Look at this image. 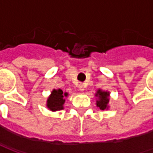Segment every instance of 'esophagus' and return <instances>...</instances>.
I'll return each mask as SVG.
<instances>
[{"label":"esophagus","mask_w":153,"mask_h":153,"mask_svg":"<svg viewBox=\"0 0 153 153\" xmlns=\"http://www.w3.org/2000/svg\"><path fill=\"white\" fill-rule=\"evenodd\" d=\"M79 89L81 92H83V91L85 90V86H84V84L79 83Z\"/></svg>","instance_id":"34e87169"}]
</instances>
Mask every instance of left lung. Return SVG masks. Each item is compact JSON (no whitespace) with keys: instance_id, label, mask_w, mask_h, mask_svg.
Listing matches in <instances>:
<instances>
[{"instance_id":"1","label":"left lung","mask_w":153,"mask_h":153,"mask_svg":"<svg viewBox=\"0 0 153 153\" xmlns=\"http://www.w3.org/2000/svg\"><path fill=\"white\" fill-rule=\"evenodd\" d=\"M97 99V106L99 107L101 110H107L109 109V101H110V92L109 91H104L102 89H98L95 95Z\"/></svg>"}]
</instances>
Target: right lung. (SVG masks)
Segmentation results:
<instances>
[{
	"mask_svg": "<svg viewBox=\"0 0 153 153\" xmlns=\"http://www.w3.org/2000/svg\"><path fill=\"white\" fill-rule=\"evenodd\" d=\"M68 93L63 92L62 89H53L47 100V108L52 111H56L64 109V104L65 102V97H67Z\"/></svg>",
	"mask_w": 153,
	"mask_h": 153,
	"instance_id": "right-lung-1",
	"label": "right lung"
}]
</instances>
